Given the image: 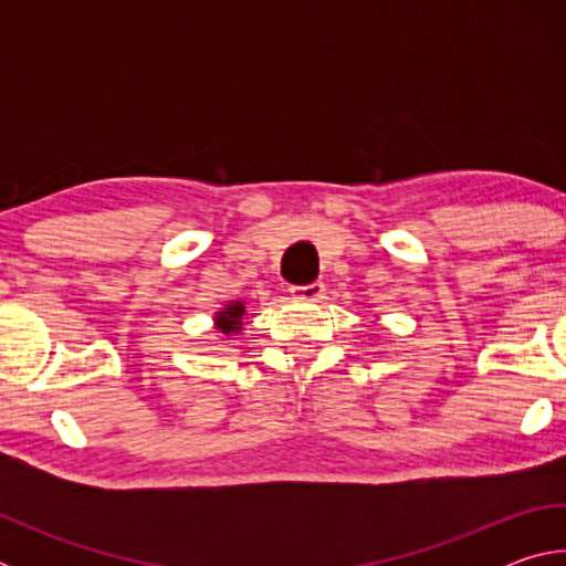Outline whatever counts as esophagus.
<instances>
[{"instance_id":"34e87169","label":"esophagus","mask_w":566,"mask_h":566,"mask_svg":"<svg viewBox=\"0 0 566 566\" xmlns=\"http://www.w3.org/2000/svg\"><path fill=\"white\" fill-rule=\"evenodd\" d=\"M292 296L296 300H306V302H317L324 296V284L322 282H312V284H294L292 286Z\"/></svg>"}]
</instances>
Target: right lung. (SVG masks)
I'll return each mask as SVG.
<instances>
[{
    "mask_svg": "<svg viewBox=\"0 0 566 566\" xmlns=\"http://www.w3.org/2000/svg\"><path fill=\"white\" fill-rule=\"evenodd\" d=\"M242 314H244V304L242 302H234V304H229L224 312H219L217 314V327L222 329L224 334H229V332H237L239 327H242Z\"/></svg>",
    "mask_w": 566,
    "mask_h": 566,
    "instance_id": "right-lung-1",
    "label": "right lung"
}]
</instances>
